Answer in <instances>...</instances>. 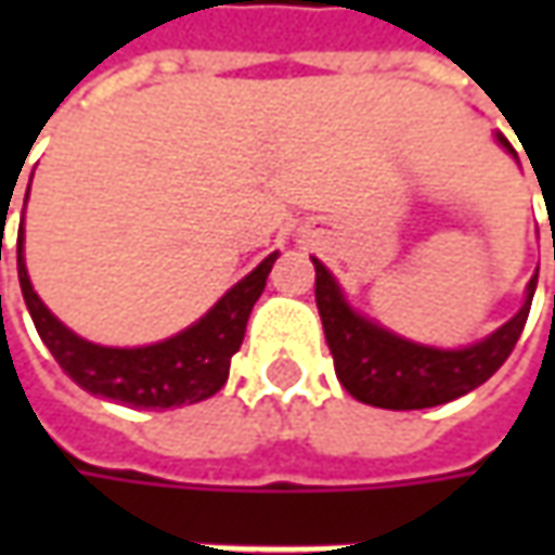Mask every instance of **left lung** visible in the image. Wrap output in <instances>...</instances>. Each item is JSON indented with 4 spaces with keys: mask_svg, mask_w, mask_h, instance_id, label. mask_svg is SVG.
<instances>
[{
    "mask_svg": "<svg viewBox=\"0 0 555 555\" xmlns=\"http://www.w3.org/2000/svg\"><path fill=\"white\" fill-rule=\"evenodd\" d=\"M494 139L506 154L516 157L513 144L501 132H494ZM311 262H314V302L321 311L333 367L343 389L358 401L386 411H423L479 389L485 379L501 371L516 339L522 336L538 287V274H534L525 287L522 309L485 339L460 349H438V346L404 339L389 327H383L379 321L354 311L327 266L318 259Z\"/></svg>",
    "mask_w": 555,
    "mask_h": 555,
    "instance_id": "obj_1",
    "label": "left lung"
}]
</instances>
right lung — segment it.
<instances>
[{
    "mask_svg": "<svg viewBox=\"0 0 555 555\" xmlns=\"http://www.w3.org/2000/svg\"><path fill=\"white\" fill-rule=\"evenodd\" d=\"M274 259L278 253L266 256L246 278L228 289L201 321H194L182 333L151 343V346H139V349H117V346L89 343L54 318L49 306L39 299V293L33 289L27 262H24V228L17 231L21 293H24L33 324L42 336V343L49 346V352L54 354V361L86 392L111 398L129 408H151V411L197 404L228 383L231 354L244 343L249 311L266 289Z\"/></svg>",
    "mask_w": 555,
    "mask_h": 555,
    "instance_id": "add662e5",
    "label": "right lung"
}]
</instances>
